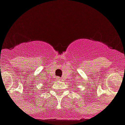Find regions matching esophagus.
Wrapping results in <instances>:
<instances>
[{"instance_id": "obj_1", "label": "esophagus", "mask_w": 125, "mask_h": 125, "mask_svg": "<svg viewBox=\"0 0 125 125\" xmlns=\"http://www.w3.org/2000/svg\"><path fill=\"white\" fill-rule=\"evenodd\" d=\"M57 80H59V81H60V80H62V78H60V77H57Z\"/></svg>"}]
</instances>
